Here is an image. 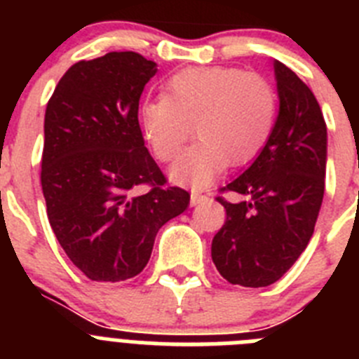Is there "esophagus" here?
<instances>
[{"mask_svg": "<svg viewBox=\"0 0 359 359\" xmlns=\"http://www.w3.org/2000/svg\"><path fill=\"white\" fill-rule=\"evenodd\" d=\"M208 199H210V196L203 194L199 190H192V194H190V203L192 205H201V203L208 201Z\"/></svg>", "mask_w": 359, "mask_h": 359, "instance_id": "esophagus-1", "label": "esophagus"}]
</instances>
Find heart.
<instances>
[{
  "label": "heart",
  "instance_id": "obj_1",
  "mask_svg": "<svg viewBox=\"0 0 359 359\" xmlns=\"http://www.w3.org/2000/svg\"><path fill=\"white\" fill-rule=\"evenodd\" d=\"M142 126L152 154L172 161L192 131L199 138L170 174L176 182L207 185L228 167L255 160L273 135L278 95L259 73L241 68H189L165 84L163 97L142 106Z\"/></svg>",
  "mask_w": 359,
  "mask_h": 359
}]
</instances>
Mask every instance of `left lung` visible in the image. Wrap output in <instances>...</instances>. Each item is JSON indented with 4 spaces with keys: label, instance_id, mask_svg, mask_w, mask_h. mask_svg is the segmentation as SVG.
Here are the masks:
<instances>
[{
    "label": "left lung",
    "instance_id": "1",
    "mask_svg": "<svg viewBox=\"0 0 359 359\" xmlns=\"http://www.w3.org/2000/svg\"><path fill=\"white\" fill-rule=\"evenodd\" d=\"M280 111L264 151L239 177L223 228L212 239V261L230 284L264 287L277 282L306 250L322 207L327 128L309 86L275 61Z\"/></svg>",
    "mask_w": 359,
    "mask_h": 359
}]
</instances>
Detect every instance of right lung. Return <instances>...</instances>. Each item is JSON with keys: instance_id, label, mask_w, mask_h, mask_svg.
<instances>
[{"instance_id": "1", "label": "right lung", "mask_w": 359, "mask_h": 359, "mask_svg": "<svg viewBox=\"0 0 359 359\" xmlns=\"http://www.w3.org/2000/svg\"><path fill=\"white\" fill-rule=\"evenodd\" d=\"M156 62L136 52L79 61L55 86L41 160L46 214L69 261L90 280L120 282L147 266L158 230L190 194L144 145L138 106Z\"/></svg>"}]
</instances>
